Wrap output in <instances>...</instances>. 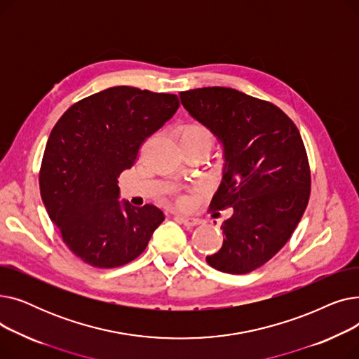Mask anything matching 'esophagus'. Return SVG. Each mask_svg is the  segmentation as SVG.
<instances>
[{
  "instance_id": "34e87169",
  "label": "esophagus",
  "mask_w": 359,
  "mask_h": 359,
  "mask_svg": "<svg viewBox=\"0 0 359 359\" xmlns=\"http://www.w3.org/2000/svg\"><path fill=\"white\" fill-rule=\"evenodd\" d=\"M175 217H176L182 224H184L186 227H194V225L202 224V219H201V218H196V217H187V215H179V214H176Z\"/></svg>"
}]
</instances>
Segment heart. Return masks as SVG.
<instances>
[{
	"label": "heart",
	"instance_id": "obj_1",
	"mask_svg": "<svg viewBox=\"0 0 359 359\" xmlns=\"http://www.w3.org/2000/svg\"><path fill=\"white\" fill-rule=\"evenodd\" d=\"M179 144L187 145H203L211 149L212 147V134L211 130L199 122L186 123L179 129Z\"/></svg>",
	"mask_w": 359,
	"mask_h": 359
}]
</instances>
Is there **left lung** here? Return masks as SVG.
<instances>
[{
	"label": "left lung",
	"mask_w": 359,
	"mask_h": 359,
	"mask_svg": "<svg viewBox=\"0 0 359 359\" xmlns=\"http://www.w3.org/2000/svg\"><path fill=\"white\" fill-rule=\"evenodd\" d=\"M180 102L222 145V180L211 206L233 208L221 225L222 248L206 262L225 273H249L285 246L307 208L303 140L279 107L234 88L187 90Z\"/></svg>",
	"instance_id": "8db88e82"
}]
</instances>
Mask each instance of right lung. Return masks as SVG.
<instances>
[{
  "label": "right lung",
  "instance_id": "1",
  "mask_svg": "<svg viewBox=\"0 0 359 359\" xmlns=\"http://www.w3.org/2000/svg\"><path fill=\"white\" fill-rule=\"evenodd\" d=\"M176 94L118 86L72 104L53 126L42 160L41 196L67 248L94 268L137 259L164 214L119 201L123 170L179 109Z\"/></svg>",
  "mask_w": 359,
  "mask_h": 359
}]
</instances>
